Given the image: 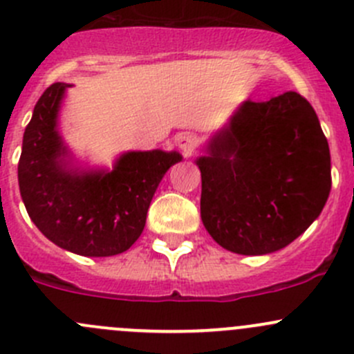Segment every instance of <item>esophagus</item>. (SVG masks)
I'll return each mask as SVG.
<instances>
[{
  "label": "esophagus",
  "mask_w": 354,
  "mask_h": 354,
  "mask_svg": "<svg viewBox=\"0 0 354 354\" xmlns=\"http://www.w3.org/2000/svg\"><path fill=\"white\" fill-rule=\"evenodd\" d=\"M178 149L183 152V156H192V152L197 147V138L190 133H181L180 137L176 138Z\"/></svg>",
  "instance_id": "esophagus-1"
}]
</instances>
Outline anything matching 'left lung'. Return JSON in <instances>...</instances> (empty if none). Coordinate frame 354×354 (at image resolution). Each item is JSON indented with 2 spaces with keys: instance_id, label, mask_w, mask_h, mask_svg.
Returning a JSON list of instances; mask_svg holds the SVG:
<instances>
[{
  "instance_id": "obj_1",
  "label": "left lung",
  "mask_w": 354,
  "mask_h": 354,
  "mask_svg": "<svg viewBox=\"0 0 354 354\" xmlns=\"http://www.w3.org/2000/svg\"><path fill=\"white\" fill-rule=\"evenodd\" d=\"M197 164L203 226L241 255L291 243L319 217L330 192L329 144L315 111L296 92L246 101Z\"/></svg>"
}]
</instances>
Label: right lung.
I'll list each match as a JSON object with an SVG mask.
<instances>
[{
    "mask_svg": "<svg viewBox=\"0 0 354 354\" xmlns=\"http://www.w3.org/2000/svg\"><path fill=\"white\" fill-rule=\"evenodd\" d=\"M68 84L56 82L39 97L24 133L19 185L25 209L42 234L84 257H111L142 234L157 185L178 152H128L111 173L68 171L56 131Z\"/></svg>",
    "mask_w": 354,
    "mask_h": 354,
    "instance_id": "add662e5",
    "label": "right lung"
}]
</instances>
